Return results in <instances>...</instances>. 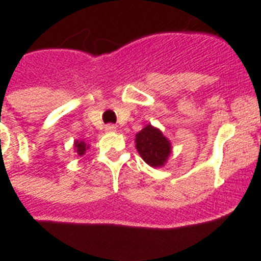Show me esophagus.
Returning <instances> with one entry per match:
<instances>
[{
	"label": "esophagus",
	"instance_id": "esophagus-1",
	"mask_svg": "<svg viewBox=\"0 0 261 261\" xmlns=\"http://www.w3.org/2000/svg\"><path fill=\"white\" fill-rule=\"evenodd\" d=\"M105 130H106L107 133H114V131H116V126L112 125V123H109V125H106Z\"/></svg>",
	"mask_w": 261,
	"mask_h": 261
}]
</instances>
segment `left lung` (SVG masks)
<instances>
[{
  "label": "left lung",
  "mask_w": 261,
  "mask_h": 261,
  "mask_svg": "<svg viewBox=\"0 0 261 261\" xmlns=\"http://www.w3.org/2000/svg\"><path fill=\"white\" fill-rule=\"evenodd\" d=\"M136 149L150 167H162L170 154V143L160 130L147 125L136 135Z\"/></svg>",
  "instance_id": "left-lung-1"
}]
</instances>
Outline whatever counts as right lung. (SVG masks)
Instances as JSON below:
<instances>
[{
	"label": "right lung",
	"mask_w": 261,
	"mask_h": 261,
	"mask_svg": "<svg viewBox=\"0 0 261 261\" xmlns=\"http://www.w3.org/2000/svg\"><path fill=\"white\" fill-rule=\"evenodd\" d=\"M75 147H77V152L78 155H83L84 151H86L87 149H88V146L86 145V144L83 143V141H75Z\"/></svg>",
	"instance_id": "add662e5"
}]
</instances>
